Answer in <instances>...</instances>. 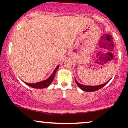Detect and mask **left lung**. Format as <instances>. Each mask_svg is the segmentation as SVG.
I'll return each mask as SVG.
<instances>
[{
	"label": "left lung",
	"mask_w": 128,
	"mask_h": 128,
	"mask_svg": "<svg viewBox=\"0 0 128 128\" xmlns=\"http://www.w3.org/2000/svg\"><path fill=\"white\" fill-rule=\"evenodd\" d=\"M75 79V82L76 83V84L78 86L79 88H80V89L82 90L83 91H85V92H94V91H96V90H98L100 89L101 88L104 87V86H105V85L106 84H108V82L110 81L111 79H110L108 81H107L106 82H105V84H102V85H100V86H84V85H82L80 84H79L78 82L76 80V79L74 78Z\"/></svg>",
	"instance_id": "1"
}]
</instances>
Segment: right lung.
<instances>
[{"mask_svg": "<svg viewBox=\"0 0 128 128\" xmlns=\"http://www.w3.org/2000/svg\"><path fill=\"white\" fill-rule=\"evenodd\" d=\"M58 68H59V66H57V67H56L55 70L54 71V72L48 79H46L44 80H42V81L36 83H34V84H29L27 83L24 82V83L26 84V85L30 86V87L34 88H47L48 86H49V85L52 82L53 80H54V77H55V73L56 72V71L58 70Z\"/></svg>", "mask_w": 128, "mask_h": 128, "instance_id": "right-lung-1", "label": "right lung"}]
</instances>
